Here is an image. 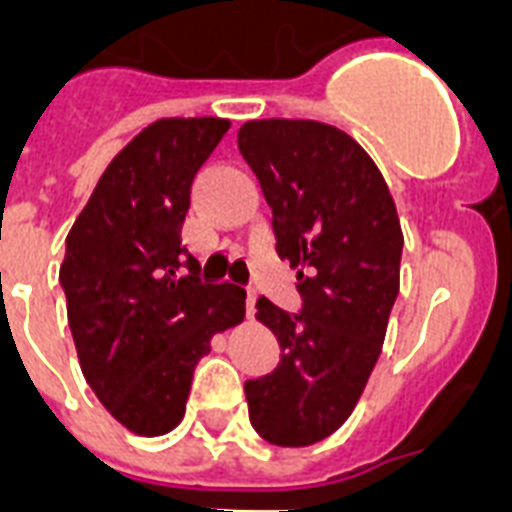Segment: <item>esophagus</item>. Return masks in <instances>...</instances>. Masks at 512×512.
<instances>
[{
    "mask_svg": "<svg viewBox=\"0 0 512 512\" xmlns=\"http://www.w3.org/2000/svg\"><path fill=\"white\" fill-rule=\"evenodd\" d=\"M255 303H257V295L249 289V295H247V316L249 319H255Z\"/></svg>",
    "mask_w": 512,
    "mask_h": 512,
    "instance_id": "34e87169",
    "label": "esophagus"
}]
</instances>
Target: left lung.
Listing matches in <instances>:
<instances>
[{
	"label": "left lung",
	"mask_w": 512,
	"mask_h": 512,
	"mask_svg": "<svg viewBox=\"0 0 512 512\" xmlns=\"http://www.w3.org/2000/svg\"><path fill=\"white\" fill-rule=\"evenodd\" d=\"M239 151L273 209L276 252L300 268L303 297L300 313L257 300L281 361L244 382L249 422L268 444L311 446L348 420L380 358L398 297L401 223L377 164L332 124L247 122Z\"/></svg>",
	"instance_id": "1"
}]
</instances>
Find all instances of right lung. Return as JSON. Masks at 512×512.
<instances>
[{"instance_id": "1", "label": "right lung", "mask_w": 512, "mask_h": 512, "mask_svg": "<svg viewBox=\"0 0 512 512\" xmlns=\"http://www.w3.org/2000/svg\"><path fill=\"white\" fill-rule=\"evenodd\" d=\"M228 119H159L114 156L66 239L60 284L84 380L138 436L183 420L193 369L244 321L239 284L201 279L183 241L191 183Z\"/></svg>"}]
</instances>
